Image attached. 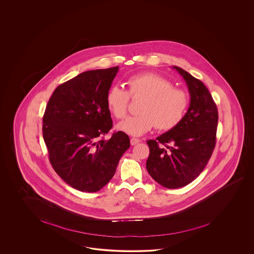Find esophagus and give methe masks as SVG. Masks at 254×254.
I'll return each instance as SVG.
<instances>
[{
    "label": "esophagus",
    "mask_w": 254,
    "mask_h": 254,
    "mask_svg": "<svg viewBox=\"0 0 254 254\" xmlns=\"http://www.w3.org/2000/svg\"><path fill=\"white\" fill-rule=\"evenodd\" d=\"M138 142H140V139L136 138H130L131 145H136V144H138Z\"/></svg>",
    "instance_id": "34e87169"
}]
</instances>
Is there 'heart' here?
Returning a JSON list of instances; mask_svg holds the SVG:
<instances>
[{
    "instance_id": "obj_1",
    "label": "heart",
    "mask_w": 254,
    "mask_h": 254,
    "mask_svg": "<svg viewBox=\"0 0 254 254\" xmlns=\"http://www.w3.org/2000/svg\"><path fill=\"white\" fill-rule=\"evenodd\" d=\"M127 91L119 85H113L106 95V105L117 119L127 114L129 96L142 97L138 116L127 117L118 124L117 128L132 136H140L154 126L159 130L174 128L185 116L188 106V96L173 87L166 78L153 72L130 76L126 82Z\"/></svg>"
}]
</instances>
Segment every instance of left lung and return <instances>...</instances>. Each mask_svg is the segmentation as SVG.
<instances>
[{
	"instance_id": "8db88e82",
	"label": "left lung",
	"mask_w": 254,
	"mask_h": 254,
	"mask_svg": "<svg viewBox=\"0 0 254 254\" xmlns=\"http://www.w3.org/2000/svg\"><path fill=\"white\" fill-rule=\"evenodd\" d=\"M173 69L188 86L190 106L174 128L147 141V171L169 189L184 187L199 176L214 150L218 126L217 106L206 85L185 69Z\"/></svg>"
}]
</instances>
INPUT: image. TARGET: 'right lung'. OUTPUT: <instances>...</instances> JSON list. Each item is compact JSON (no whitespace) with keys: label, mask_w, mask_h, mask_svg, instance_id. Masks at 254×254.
<instances>
[{"label":"right lung","mask_w":254,"mask_h":254,"mask_svg":"<svg viewBox=\"0 0 254 254\" xmlns=\"http://www.w3.org/2000/svg\"><path fill=\"white\" fill-rule=\"evenodd\" d=\"M119 67L93 69L59 85L43 117V137L55 171L72 188L100 191L114 177L130 146L123 131L104 139L113 127L106 95Z\"/></svg>","instance_id":"1"}]
</instances>
